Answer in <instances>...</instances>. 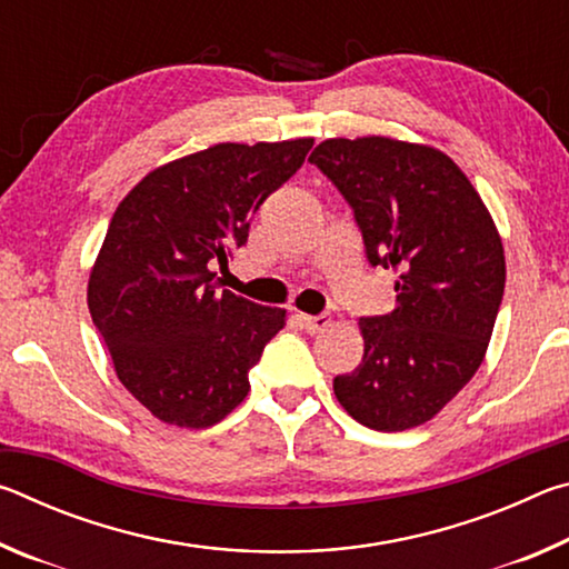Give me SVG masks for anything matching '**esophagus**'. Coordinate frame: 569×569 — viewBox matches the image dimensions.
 <instances>
[{
  "label": "esophagus",
  "instance_id": "34e87169",
  "mask_svg": "<svg viewBox=\"0 0 569 569\" xmlns=\"http://www.w3.org/2000/svg\"><path fill=\"white\" fill-rule=\"evenodd\" d=\"M298 321H301V329H306V333H321L331 326V319L326 313H319V316L301 313L298 316Z\"/></svg>",
  "mask_w": 569,
  "mask_h": 569
}]
</instances>
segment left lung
Masks as SVG:
<instances>
[{
    "label": "left lung",
    "mask_w": 569,
    "mask_h": 569,
    "mask_svg": "<svg viewBox=\"0 0 569 569\" xmlns=\"http://www.w3.org/2000/svg\"><path fill=\"white\" fill-rule=\"evenodd\" d=\"M351 206L371 266L393 268L397 308L359 321L363 359L333 379L363 427L403 431L447 407L485 359L505 296V248L469 178L441 150L333 138L311 152Z\"/></svg>",
    "instance_id": "obj_1"
}]
</instances>
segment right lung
Listing matches in <instances>:
<instances>
[{
  "label": "right lung",
  "instance_id": "add662e5",
  "mask_svg": "<svg viewBox=\"0 0 569 569\" xmlns=\"http://www.w3.org/2000/svg\"><path fill=\"white\" fill-rule=\"evenodd\" d=\"M311 146L220 142L148 172L114 210L88 306L122 387L160 421L206 429L248 397L286 311L218 291L210 268L246 246L250 218Z\"/></svg>",
  "mask_w": 569,
  "mask_h": 569
}]
</instances>
